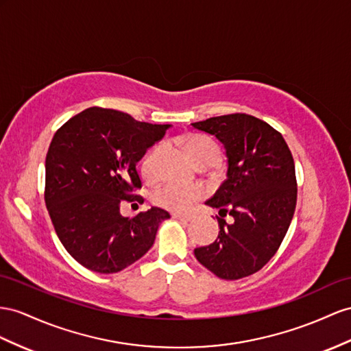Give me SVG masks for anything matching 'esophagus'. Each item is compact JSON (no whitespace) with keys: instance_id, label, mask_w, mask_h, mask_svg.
Listing matches in <instances>:
<instances>
[{"instance_id":"esophagus-1","label":"esophagus","mask_w":351,"mask_h":351,"mask_svg":"<svg viewBox=\"0 0 351 351\" xmlns=\"http://www.w3.org/2000/svg\"><path fill=\"white\" fill-rule=\"evenodd\" d=\"M172 218L181 221V222H185V223L191 222L194 219V217H191V215H172Z\"/></svg>"}]
</instances>
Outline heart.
Returning <instances> with one entry per match:
<instances>
[{"instance_id": "obj_1", "label": "heart", "mask_w": 351, "mask_h": 351, "mask_svg": "<svg viewBox=\"0 0 351 351\" xmlns=\"http://www.w3.org/2000/svg\"><path fill=\"white\" fill-rule=\"evenodd\" d=\"M186 152L195 165L199 163H213L219 156V148L210 138L195 136L188 138L185 142ZM157 149L154 148L148 152L147 157L142 161V170L147 176L154 175V160ZM202 195V190L195 185H181V184H165L158 186L152 194V200L160 208L172 210V212H186L191 208L193 203Z\"/></svg>"}]
</instances>
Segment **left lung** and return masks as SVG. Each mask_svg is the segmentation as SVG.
Listing matches in <instances>:
<instances>
[{
    "mask_svg": "<svg viewBox=\"0 0 351 351\" xmlns=\"http://www.w3.org/2000/svg\"><path fill=\"white\" fill-rule=\"evenodd\" d=\"M213 134L228 161L227 179L206 202L231 215L218 218L213 243L194 249L203 267L223 280H239L259 271L274 256L286 236L296 206L295 165L283 136L247 114H228L191 123Z\"/></svg>",
    "mask_w": 351,
    "mask_h": 351,
    "instance_id": "obj_1",
    "label": "left lung"
}]
</instances>
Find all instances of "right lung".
I'll list each match as a JSON object with an SVG mask.
<instances>
[{"instance_id":"obj_1","label":"right lung","mask_w":351,"mask_h":351,"mask_svg":"<svg viewBox=\"0 0 351 351\" xmlns=\"http://www.w3.org/2000/svg\"><path fill=\"white\" fill-rule=\"evenodd\" d=\"M170 124L87 108L55 133L46 157V206L56 234L77 263L101 274L119 273L154 245L170 215L151 208L133 218L123 202H143L136 165Z\"/></svg>"}]
</instances>
